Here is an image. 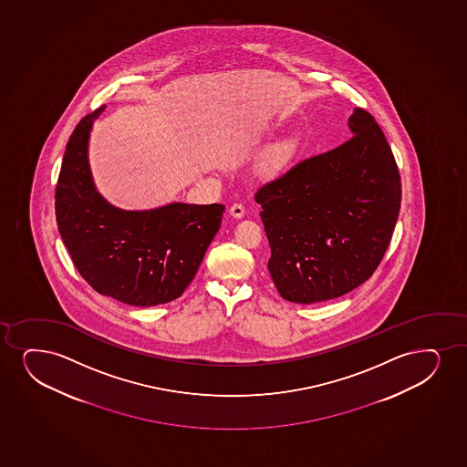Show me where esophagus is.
Masks as SVG:
<instances>
[{"label":"esophagus","mask_w":467,"mask_h":467,"mask_svg":"<svg viewBox=\"0 0 467 467\" xmlns=\"http://www.w3.org/2000/svg\"><path fill=\"white\" fill-rule=\"evenodd\" d=\"M230 213L234 217V219H242V217L245 215V208H244L242 204H239V202H236V204H233V206H231Z\"/></svg>","instance_id":"obj_1"}]
</instances>
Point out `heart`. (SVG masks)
Returning <instances> with one entry per match:
<instances>
[{"label": "heart", "mask_w": 467, "mask_h": 467, "mask_svg": "<svg viewBox=\"0 0 467 467\" xmlns=\"http://www.w3.org/2000/svg\"><path fill=\"white\" fill-rule=\"evenodd\" d=\"M288 156V152H286V148H278L274 157H272L271 163L272 165H282L285 159Z\"/></svg>", "instance_id": "heart-1"}]
</instances>
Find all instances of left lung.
I'll return each mask as SVG.
<instances>
[{
  "label": "left lung",
  "mask_w": 467,
  "mask_h": 467,
  "mask_svg": "<svg viewBox=\"0 0 467 467\" xmlns=\"http://www.w3.org/2000/svg\"><path fill=\"white\" fill-rule=\"evenodd\" d=\"M352 139L302 161L254 200L271 245L267 269L283 299L340 297L373 275L395 230L397 161L368 111L354 109Z\"/></svg>",
  "instance_id": "left-lung-1"
}]
</instances>
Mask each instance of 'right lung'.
<instances>
[{"instance_id":"right-lung-1","label":"right lung","mask_w":467,"mask_h":467,"mask_svg":"<svg viewBox=\"0 0 467 467\" xmlns=\"http://www.w3.org/2000/svg\"><path fill=\"white\" fill-rule=\"evenodd\" d=\"M104 109L85 116L66 146L55 193L59 234L80 275L99 294L127 306L167 304L193 280L225 206L168 202L126 211L107 202L88 159L92 124Z\"/></svg>"}]
</instances>
